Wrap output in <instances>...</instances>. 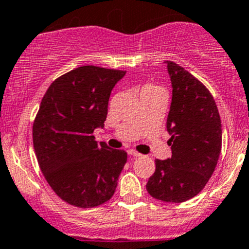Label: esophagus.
Instances as JSON below:
<instances>
[{"mask_svg": "<svg viewBox=\"0 0 249 249\" xmlns=\"http://www.w3.org/2000/svg\"><path fill=\"white\" fill-rule=\"evenodd\" d=\"M127 154H129V155H131V156H134V158H139V156H141V154L140 152H138V151H135V150H127Z\"/></svg>", "mask_w": 249, "mask_h": 249, "instance_id": "34e87169", "label": "esophagus"}]
</instances>
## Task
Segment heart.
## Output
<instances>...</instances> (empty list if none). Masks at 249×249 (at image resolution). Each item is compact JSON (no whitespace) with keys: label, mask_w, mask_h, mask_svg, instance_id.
<instances>
[{"label":"heart","mask_w":249,"mask_h":249,"mask_svg":"<svg viewBox=\"0 0 249 249\" xmlns=\"http://www.w3.org/2000/svg\"><path fill=\"white\" fill-rule=\"evenodd\" d=\"M145 90H161V88L154 86V84H146V86H144L142 87V89H141V91H145Z\"/></svg>","instance_id":"1"}]
</instances>
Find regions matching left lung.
<instances>
[{"label":"left lung","instance_id":"obj_1","mask_svg":"<svg viewBox=\"0 0 249 249\" xmlns=\"http://www.w3.org/2000/svg\"><path fill=\"white\" fill-rule=\"evenodd\" d=\"M172 99L166 127L172 155L155 160L146 190L163 202H185L200 194L216 169L222 146V125L213 97L200 80L167 60Z\"/></svg>","mask_w":249,"mask_h":249}]
</instances>
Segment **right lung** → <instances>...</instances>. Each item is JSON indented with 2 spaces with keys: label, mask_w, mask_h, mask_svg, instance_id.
I'll use <instances>...</instances> for the list:
<instances>
[{
  "label": "right lung",
  "mask_w": 249,
  "mask_h": 249,
  "mask_svg": "<svg viewBox=\"0 0 249 249\" xmlns=\"http://www.w3.org/2000/svg\"><path fill=\"white\" fill-rule=\"evenodd\" d=\"M125 71L83 66L49 86L33 123V147L48 185L75 207H97L113 197L126 162L124 150L95 141L110 93Z\"/></svg>",
  "instance_id": "add662e5"
}]
</instances>
